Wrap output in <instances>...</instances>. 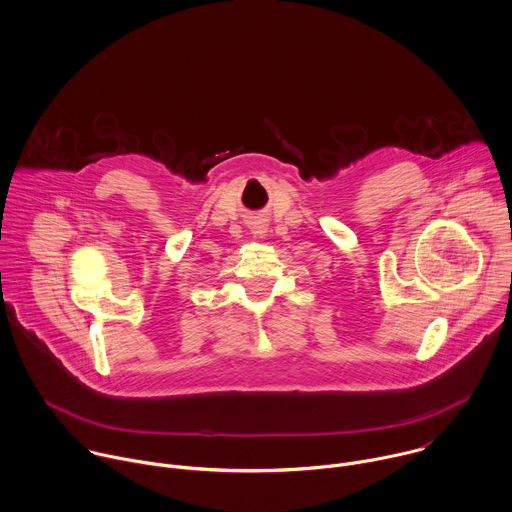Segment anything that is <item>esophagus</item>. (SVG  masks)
<instances>
[{
	"label": "esophagus",
	"instance_id": "34e87169",
	"mask_svg": "<svg viewBox=\"0 0 512 512\" xmlns=\"http://www.w3.org/2000/svg\"><path fill=\"white\" fill-rule=\"evenodd\" d=\"M250 228H252V234H264L268 230V224H266V220H254L250 224Z\"/></svg>",
	"mask_w": 512,
	"mask_h": 512
}]
</instances>
